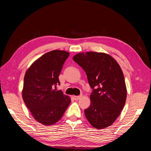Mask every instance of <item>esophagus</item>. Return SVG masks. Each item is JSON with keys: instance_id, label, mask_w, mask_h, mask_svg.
Masks as SVG:
<instances>
[{"instance_id": "1", "label": "esophagus", "mask_w": 151, "mask_h": 151, "mask_svg": "<svg viewBox=\"0 0 151 151\" xmlns=\"http://www.w3.org/2000/svg\"><path fill=\"white\" fill-rule=\"evenodd\" d=\"M82 96V95H79V96H73V98L75 99V101H78L79 99H81V97Z\"/></svg>"}]
</instances>
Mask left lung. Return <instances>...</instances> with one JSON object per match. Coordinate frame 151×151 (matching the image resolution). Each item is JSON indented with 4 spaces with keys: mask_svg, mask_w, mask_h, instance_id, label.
<instances>
[{
    "mask_svg": "<svg viewBox=\"0 0 151 151\" xmlns=\"http://www.w3.org/2000/svg\"><path fill=\"white\" fill-rule=\"evenodd\" d=\"M73 58L85 71L93 89L91 105L85 110L86 119L96 129L111 126L121 114L127 99L126 84L119 65L104 52H80Z\"/></svg>",
    "mask_w": 151,
    "mask_h": 151,
    "instance_id": "obj_1",
    "label": "left lung"
}]
</instances>
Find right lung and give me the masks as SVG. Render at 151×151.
Instances as JSON below:
<instances>
[{
    "mask_svg": "<svg viewBox=\"0 0 151 151\" xmlns=\"http://www.w3.org/2000/svg\"><path fill=\"white\" fill-rule=\"evenodd\" d=\"M69 54L50 51L36 60L24 75L22 99L34 119L45 126L59 121L71 102L69 96L54 89L60 85L58 76Z\"/></svg>",
    "mask_w": 151,
    "mask_h": 151,
    "instance_id": "right-lung-1",
    "label": "right lung"
}]
</instances>
